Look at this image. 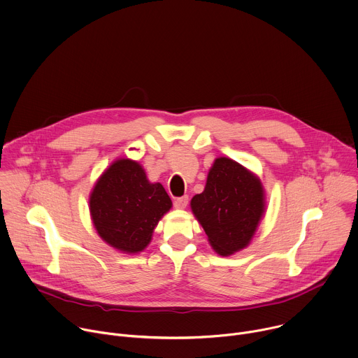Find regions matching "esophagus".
Masks as SVG:
<instances>
[{
	"label": "esophagus",
	"mask_w": 358,
	"mask_h": 358,
	"mask_svg": "<svg viewBox=\"0 0 358 358\" xmlns=\"http://www.w3.org/2000/svg\"><path fill=\"white\" fill-rule=\"evenodd\" d=\"M187 205H188V196L187 195L178 196V198L174 199V206L177 209H184V208H187Z\"/></svg>",
	"instance_id": "esophagus-1"
}]
</instances>
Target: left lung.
Returning <instances> with one entry per match:
<instances>
[{
    "label": "left lung",
    "instance_id": "8db88e82",
    "mask_svg": "<svg viewBox=\"0 0 358 358\" xmlns=\"http://www.w3.org/2000/svg\"><path fill=\"white\" fill-rule=\"evenodd\" d=\"M210 246L229 256L249 245L264 212L260 181L243 166L227 157L215 160L203 192L191 199Z\"/></svg>",
    "mask_w": 358,
    "mask_h": 358
}]
</instances>
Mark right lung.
<instances>
[{
  "label": "right lung",
  "mask_w": 358,
  "mask_h": 358,
  "mask_svg": "<svg viewBox=\"0 0 358 358\" xmlns=\"http://www.w3.org/2000/svg\"><path fill=\"white\" fill-rule=\"evenodd\" d=\"M170 208L171 199L163 185L149 182L142 166L129 159L116 160L90 196L98 234L127 253L142 252L149 245L156 224Z\"/></svg>",
  "instance_id": "obj_1"
}]
</instances>
